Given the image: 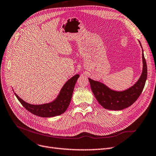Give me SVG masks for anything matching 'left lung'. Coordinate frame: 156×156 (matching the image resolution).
Instances as JSON below:
<instances>
[{"label":"left lung","mask_w":156,"mask_h":156,"mask_svg":"<svg viewBox=\"0 0 156 156\" xmlns=\"http://www.w3.org/2000/svg\"><path fill=\"white\" fill-rule=\"evenodd\" d=\"M139 43L140 44V41ZM142 57L143 67L140 78L133 86L124 91L113 90L103 83L88 78L94 95L103 107L108 110H122L131 106L137 100L143 90L147 78V65L144 58L143 50Z\"/></svg>","instance_id":"left-lung-1"}]
</instances>
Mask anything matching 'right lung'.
<instances>
[{"mask_svg": "<svg viewBox=\"0 0 156 156\" xmlns=\"http://www.w3.org/2000/svg\"><path fill=\"white\" fill-rule=\"evenodd\" d=\"M79 77V74H76L69 79L63 87L54 101L51 103H45L42 105H32L23 101L21 98L19 97L16 93L15 95L17 100L20 101L22 105L27 111L34 114V115L40 117L49 118L58 116L63 114L67 110L72 100L73 89Z\"/></svg>", "mask_w": 156, "mask_h": 156, "instance_id": "add662e5", "label": "right lung"}]
</instances>
